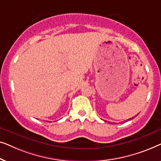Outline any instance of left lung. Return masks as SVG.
Here are the masks:
<instances>
[{
	"instance_id": "left-lung-1",
	"label": "left lung",
	"mask_w": 161,
	"mask_h": 161,
	"mask_svg": "<svg viewBox=\"0 0 161 161\" xmlns=\"http://www.w3.org/2000/svg\"><path fill=\"white\" fill-rule=\"evenodd\" d=\"M134 117H135V116H134ZM134 117H132V118H130V119H128L126 120V121H129V120H130V119H133ZM112 124H113V123H112Z\"/></svg>"
}]
</instances>
